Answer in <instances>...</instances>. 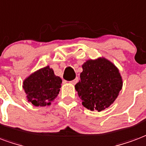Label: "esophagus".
Instances as JSON below:
<instances>
[{
    "instance_id": "34e87169",
    "label": "esophagus",
    "mask_w": 146,
    "mask_h": 146,
    "mask_svg": "<svg viewBox=\"0 0 146 146\" xmlns=\"http://www.w3.org/2000/svg\"><path fill=\"white\" fill-rule=\"evenodd\" d=\"M77 82H78V77H76V78L74 79V80H73L72 81H70V84H76Z\"/></svg>"
}]
</instances>
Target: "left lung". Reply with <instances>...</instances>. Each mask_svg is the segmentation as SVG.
<instances>
[{
  "label": "left lung",
  "mask_w": 146,
  "mask_h": 146,
  "mask_svg": "<svg viewBox=\"0 0 146 146\" xmlns=\"http://www.w3.org/2000/svg\"><path fill=\"white\" fill-rule=\"evenodd\" d=\"M82 68L80 80L75 85L82 104L90 111L108 108L122 87L119 70L104 58L87 60Z\"/></svg>",
  "instance_id": "8db88e82"
}]
</instances>
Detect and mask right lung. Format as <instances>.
I'll list each match as a JSON object with an SVG mask.
<instances>
[{"label":"right lung","instance_id":"obj_1","mask_svg":"<svg viewBox=\"0 0 146 146\" xmlns=\"http://www.w3.org/2000/svg\"><path fill=\"white\" fill-rule=\"evenodd\" d=\"M61 84V78L56 76L49 66H46L25 79L23 88L29 101L35 106L44 107L50 105L56 98Z\"/></svg>","mask_w":146,"mask_h":146}]
</instances>
